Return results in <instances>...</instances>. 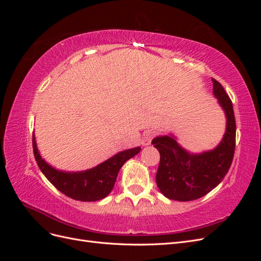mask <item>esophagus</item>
I'll return each mask as SVG.
<instances>
[{
    "label": "esophagus",
    "mask_w": 261,
    "mask_h": 261,
    "mask_svg": "<svg viewBox=\"0 0 261 261\" xmlns=\"http://www.w3.org/2000/svg\"><path fill=\"white\" fill-rule=\"evenodd\" d=\"M154 136V133L151 132V130H147L143 138H141V144H143V146H148L150 145V143H151V140Z\"/></svg>",
    "instance_id": "1"
}]
</instances>
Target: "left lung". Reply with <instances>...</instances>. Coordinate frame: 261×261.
Segmentation results:
<instances>
[{"mask_svg": "<svg viewBox=\"0 0 261 261\" xmlns=\"http://www.w3.org/2000/svg\"><path fill=\"white\" fill-rule=\"evenodd\" d=\"M212 83L213 96L226 118L225 133L215 149L192 153L181 147L172 134L152 139L151 144L160 152L155 181L169 199L191 201L207 195L222 181L232 164L236 134L233 105L222 85L213 78Z\"/></svg>", "mask_w": 261, "mask_h": 261, "instance_id": "8db88e82", "label": "left lung"}]
</instances>
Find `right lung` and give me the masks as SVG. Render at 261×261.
<instances>
[{
  "mask_svg": "<svg viewBox=\"0 0 261 261\" xmlns=\"http://www.w3.org/2000/svg\"><path fill=\"white\" fill-rule=\"evenodd\" d=\"M33 147L38 167L50 183L69 198L81 201H97L106 198L113 189L123 164L141 150L140 147L123 150L92 169L66 172L55 169L45 162L37 148L35 134Z\"/></svg>",
  "mask_w": 261,
  "mask_h": 261,
  "instance_id": "obj_1",
  "label": "right lung"
}]
</instances>
